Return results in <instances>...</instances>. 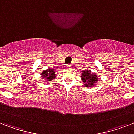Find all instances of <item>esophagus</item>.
I'll list each match as a JSON object with an SVG mask.
<instances>
[{
	"mask_svg": "<svg viewBox=\"0 0 134 134\" xmlns=\"http://www.w3.org/2000/svg\"><path fill=\"white\" fill-rule=\"evenodd\" d=\"M69 65H67V68H69Z\"/></svg>",
	"mask_w": 134,
	"mask_h": 134,
	"instance_id": "1",
	"label": "esophagus"
}]
</instances>
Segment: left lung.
<instances>
[{
    "instance_id": "8db88e82",
    "label": "left lung",
    "mask_w": 134,
    "mask_h": 134,
    "mask_svg": "<svg viewBox=\"0 0 134 134\" xmlns=\"http://www.w3.org/2000/svg\"><path fill=\"white\" fill-rule=\"evenodd\" d=\"M81 79L82 81L83 82L84 86L87 88L93 87L99 81V78H98L97 75L91 73L90 70L89 71L88 70L83 71V73H82Z\"/></svg>"
}]
</instances>
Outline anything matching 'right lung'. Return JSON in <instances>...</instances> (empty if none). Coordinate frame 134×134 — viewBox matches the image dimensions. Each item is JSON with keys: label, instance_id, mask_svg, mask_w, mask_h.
I'll return each instance as SVG.
<instances>
[{"label": "right lung", "instance_id": "right-lung-1", "mask_svg": "<svg viewBox=\"0 0 134 134\" xmlns=\"http://www.w3.org/2000/svg\"><path fill=\"white\" fill-rule=\"evenodd\" d=\"M41 76L46 81H51V80L55 78V71L53 69L48 68L41 74Z\"/></svg>", "mask_w": 134, "mask_h": 134}]
</instances>
